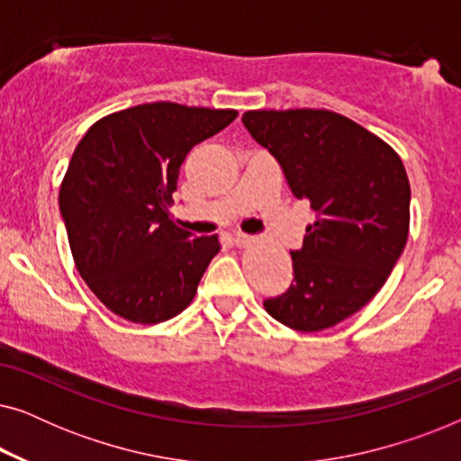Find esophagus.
Returning a JSON list of instances; mask_svg holds the SVG:
<instances>
[{"instance_id": "1", "label": "esophagus", "mask_w": 461, "mask_h": 461, "mask_svg": "<svg viewBox=\"0 0 461 461\" xmlns=\"http://www.w3.org/2000/svg\"><path fill=\"white\" fill-rule=\"evenodd\" d=\"M249 235H245V232H235V235H232V241H235V245H239V248H241V245H245V243H249Z\"/></svg>"}]
</instances>
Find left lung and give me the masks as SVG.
<instances>
[{
    "mask_svg": "<svg viewBox=\"0 0 461 461\" xmlns=\"http://www.w3.org/2000/svg\"><path fill=\"white\" fill-rule=\"evenodd\" d=\"M241 122L314 212L304 243L292 249V285L264 308L295 331L338 325L380 292L405 249V166L375 134L331 111H248Z\"/></svg>",
    "mask_w": 461,
    "mask_h": 461,
    "instance_id": "left-lung-1",
    "label": "left lung"
}]
</instances>
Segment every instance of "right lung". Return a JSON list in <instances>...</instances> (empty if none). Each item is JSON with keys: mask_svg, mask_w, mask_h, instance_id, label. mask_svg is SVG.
Instances as JSON below:
<instances>
[{"mask_svg": "<svg viewBox=\"0 0 461 461\" xmlns=\"http://www.w3.org/2000/svg\"><path fill=\"white\" fill-rule=\"evenodd\" d=\"M235 117L138 104L100 119L75 147L60 216L81 279L117 317L155 325L191 304L220 241L178 229L167 207L188 150Z\"/></svg>", "mask_w": 461, "mask_h": 461, "instance_id": "add662e5", "label": "right lung"}]
</instances>
